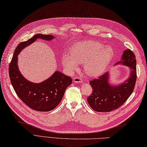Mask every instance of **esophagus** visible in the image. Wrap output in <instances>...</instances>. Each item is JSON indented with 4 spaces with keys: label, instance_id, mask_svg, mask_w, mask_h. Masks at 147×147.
<instances>
[{
    "label": "esophagus",
    "instance_id": "1",
    "mask_svg": "<svg viewBox=\"0 0 147 147\" xmlns=\"http://www.w3.org/2000/svg\"><path fill=\"white\" fill-rule=\"evenodd\" d=\"M82 79L80 77H76L74 78V82L75 83H81L82 82Z\"/></svg>",
    "mask_w": 147,
    "mask_h": 147
}]
</instances>
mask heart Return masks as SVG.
<instances>
[{"mask_svg":"<svg viewBox=\"0 0 147 147\" xmlns=\"http://www.w3.org/2000/svg\"><path fill=\"white\" fill-rule=\"evenodd\" d=\"M70 54L65 53L63 64L71 72L77 70L78 63L83 64L89 76H96L102 73L113 58L114 51L110 46H104L94 40L80 42L71 49Z\"/></svg>","mask_w":147,"mask_h":147,"instance_id":"b5f03b06","label":"heart"}]
</instances>
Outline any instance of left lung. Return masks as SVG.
Here are the masks:
<instances>
[{
    "instance_id": "1",
    "label": "left lung",
    "mask_w": 147,
    "mask_h": 147,
    "mask_svg": "<svg viewBox=\"0 0 147 147\" xmlns=\"http://www.w3.org/2000/svg\"><path fill=\"white\" fill-rule=\"evenodd\" d=\"M121 64L129 67V77L124 83L112 86L109 83V72H106L98 78L90 82L92 88V94L87 100L96 112H109L120 107L132 93L137 80L136 56L129 49L124 51L121 59L115 64Z\"/></svg>"
}]
</instances>
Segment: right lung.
<instances>
[{
    "instance_id": "obj_1",
    "label": "right lung",
    "mask_w": 147,
    "mask_h": 147,
    "mask_svg": "<svg viewBox=\"0 0 147 147\" xmlns=\"http://www.w3.org/2000/svg\"><path fill=\"white\" fill-rule=\"evenodd\" d=\"M37 38L51 40V35L36 34L28 40L21 42L15 50L9 65V76L17 96L32 109L38 112H48L55 109L60 103L66 88L72 84V80L59 71L55 72L47 80L35 83L27 80L18 67V55L24 48Z\"/></svg>"
}]
</instances>
